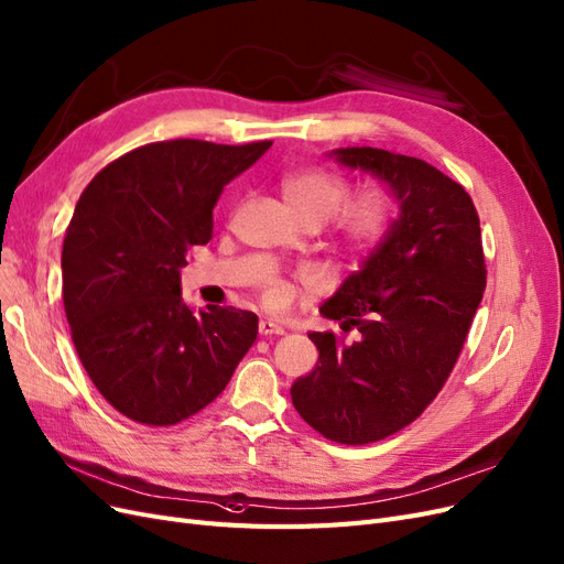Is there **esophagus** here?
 <instances>
[{
  "label": "esophagus",
  "instance_id": "esophagus-1",
  "mask_svg": "<svg viewBox=\"0 0 564 564\" xmlns=\"http://www.w3.org/2000/svg\"><path fill=\"white\" fill-rule=\"evenodd\" d=\"M258 330H260V335H262V337H276V335H283V333H285V330H283V325L274 323L271 318H260Z\"/></svg>",
  "mask_w": 564,
  "mask_h": 564
}]
</instances>
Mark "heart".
I'll return each instance as SVG.
<instances>
[{
    "label": "heart",
    "instance_id": "obj_1",
    "mask_svg": "<svg viewBox=\"0 0 564 564\" xmlns=\"http://www.w3.org/2000/svg\"><path fill=\"white\" fill-rule=\"evenodd\" d=\"M349 185L337 173L323 169H302L283 175L281 180V198L293 215V220H314L321 227L333 220L338 208L347 202ZM389 220V198L384 192H366L356 202L345 206L339 214L337 227L341 241L351 250L372 246L384 234ZM267 302L281 306L288 300V290L279 283L269 285L264 293Z\"/></svg>",
    "mask_w": 564,
    "mask_h": 564
}]
</instances>
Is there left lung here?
I'll use <instances>...</instances> for the list:
<instances>
[{
    "label": "left lung",
    "instance_id": "8db88e82",
    "mask_svg": "<svg viewBox=\"0 0 564 564\" xmlns=\"http://www.w3.org/2000/svg\"><path fill=\"white\" fill-rule=\"evenodd\" d=\"M328 156L384 183L398 217L321 306L356 339L308 333L318 362L290 395L325 438L368 445L414 422L457 362L485 293L480 220L466 189L422 159L377 148Z\"/></svg>",
    "mask_w": 564,
    "mask_h": 564
}]
</instances>
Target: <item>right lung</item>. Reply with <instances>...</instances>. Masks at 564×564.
Returning a JSON list of instances; mask_svg holds the SVG:
<instances>
[{"label": "right lung", "mask_w": 564, "mask_h": 564, "mask_svg": "<svg viewBox=\"0 0 564 564\" xmlns=\"http://www.w3.org/2000/svg\"><path fill=\"white\" fill-rule=\"evenodd\" d=\"M269 148L152 142L79 196L61 260L72 341L105 401L138 424L171 426L204 410L258 337V316L243 308L194 314L180 269L192 246L210 241L225 185Z\"/></svg>", "instance_id": "obj_1"}]
</instances>
